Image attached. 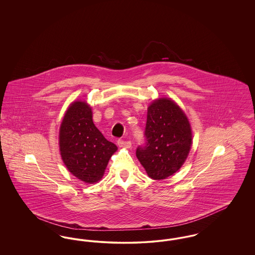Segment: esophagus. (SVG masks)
I'll list each match as a JSON object with an SVG mask.
<instances>
[{
	"label": "esophagus",
	"mask_w": 255,
	"mask_h": 255,
	"mask_svg": "<svg viewBox=\"0 0 255 255\" xmlns=\"http://www.w3.org/2000/svg\"><path fill=\"white\" fill-rule=\"evenodd\" d=\"M118 144L122 148H131L132 147V142L129 140H123V139H119Z\"/></svg>",
	"instance_id": "34e87169"
}]
</instances>
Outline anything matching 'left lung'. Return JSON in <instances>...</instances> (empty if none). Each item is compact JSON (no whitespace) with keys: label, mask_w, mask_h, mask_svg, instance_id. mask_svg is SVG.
I'll use <instances>...</instances> for the list:
<instances>
[{"label":"left lung","mask_w":255,"mask_h":255,"mask_svg":"<svg viewBox=\"0 0 255 255\" xmlns=\"http://www.w3.org/2000/svg\"><path fill=\"white\" fill-rule=\"evenodd\" d=\"M144 146L136 158L153 180L168 178L182 167L192 144L190 123L170 98H158L147 111Z\"/></svg>","instance_id":"8db88e82"}]
</instances>
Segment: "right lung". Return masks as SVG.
<instances>
[{
  "label": "right lung",
  "mask_w": 255,
  "mask_h": 255,
  "mask_svg": "<svg viewBox=\"0 0 255 255\" xmlns=\"http://www.w3.org/2000/svg\"><path fill=\"white\" fill-rule=\"evenodd\" d=\"M59 147L68 170L86 183L101 180L118 150L94 124L91 106L85 101H74L67 110L61 123Z\"/></svg>",
  "instance_id": "add662e5"
}]
</instances>
